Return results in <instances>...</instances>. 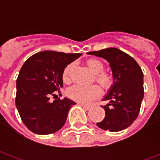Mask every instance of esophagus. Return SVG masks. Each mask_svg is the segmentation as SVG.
I'll return each instance as SVG.
<instances>
[{"label": "esophagus", "instance_id": "obj_1", "mask_svg": "<svg viewBox=\"0 0 160 160\" xmlns=\"http://www.w3.org/2000/svg\"><path fill=\"white\" fill-rule=\"evenodd\" d=\"M80 105H81L85 110H87V111H88V110H90L91 109V106H88V105H85V104H80Z\"/></svg>", "mask_w": 160, "mask_h": 160}]
</instances>
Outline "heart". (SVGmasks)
I'll use <instances>...</instances> for the list:
<instances>
[{
	"label": "heart",
	"instance_id": "heart-1",
	"mask_svg": "<svg viewBox=\"0 0 160 160\" xmlns=\"http://www.w3.org/2000/svg\"><path fill=\"white\" fill-rule=\"evenodd\" d=\"M87 66L94 73L93 80L100 86L104 90L111 89L114 85V77L111 73L104 72V64L98 59L87 60ZM73 68V63H69L65 67L62 72V80L64 83H69L71 81V74ZM100 94V88L97 85H91L87 87L74 85L68 89L67 95L73 100L81 103L88 104L91 101L97 98Z\"/></svg>",
	"mask_w": 160,
	"mask_h": 160
}]
</instances>
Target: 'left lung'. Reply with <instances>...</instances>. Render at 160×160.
I'll use <instances>...</instances> for the list:
<instances>
[{
    "mask_svg": "<svg viewBox=\"0 0 160 160\" xmlns=\"http://www.w3.org/2000/svg\"><path fill=\"white\" fill-rule=\"evenodd\" d=\"M88 54L107 60L114 77V85L104 98L110 101L103 106L105 117L98 122V127L111 132L123 130L134 122L140 113L144 97L143 72L132 56L117 48Z\"/></svg>",
    "mask_w": 160,
    "mask_h": 160,
    "instance_id": "left-lung-1",
    "label": "left lung"
}]
</instances>
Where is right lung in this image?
Segmentation results:
<instances>
[{
	"instance_id": "obj_1",
	"label": "right lung",
	"mask_w": 160,
	"mask_h": 160,
	"mask_svg": "<svg viewBox=\"0 0 160 160\" xmlns=\"http://www.w3.org/2000/svg\"><path fill=\"white\" fill-rule=\"evenodd\" d=\"M81 56L45 50L26 60L16 80L15 104L27 128L38 134H49L63 127L69 109L75 103L57 98L62 87V72L67 65ZM52 96L55 100L50 101Z\"/></svg>"
}]
</instances>
